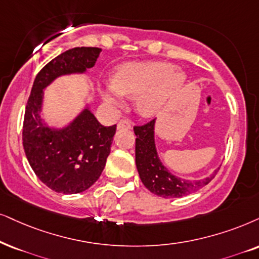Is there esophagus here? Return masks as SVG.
Wrapping results in <instances>:
<instances>
[{
	"label": "esophagus",
	"mask_w": 259,
	"mask_h": 259,
	"mask_svg": "<svg viewBox=\"0 0 259 259\" xmlns=\"http://www.w3.org/2000/svg\"><path fill=\"white\" fill-rule=\"evenodd\" d=\"M123 127L132 129V122L129 119H120L118 124H117V129H123Z\"/></svg>",
	"instance_id": "esophagus-1"
}]
</instances>
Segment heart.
Instances as JSON below:
<instances>
[{
    "label": "heart",
    "instance_id": "obj_1",
    "mask_svg": "<svg viewBox=\"0 0 259 259\" xmlns=\"http://www.w3.org/2000/svg\"><path fill=\"white\" fill-rule=\"evenodd\" d=\"M185 83V74L166 62H127L119 65L111 77V86L101 90V97L112 106L123 104L122 96L136 97L141 116H155L168 99Z\"/></svg>",
    "mask_w": 259,
    "mask_h": 259
}]
</instances>
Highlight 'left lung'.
Returning a JSON list of instances; mask_svg holds the SVG:
<instances>
[{
	"label": "left lung",
	"instance_id": "8db88e82",
	"mask_svg": "<svg viewBox=\"0 0 259 259\" xmlns=\"http://www.w3.org/2000/svg\"><path fill=\"white\" fill-rule=\"evenodd\" d=\"M154 125L155 119L134 126L136 135L135 156L136 167L143 185L154 195L163 198L183 197L202 186L207 185L217 176V169L211 176L199 181H185L168 172V169L160 161L154 142Z\"/></svg>",
	"mask_w": 259,
	"mask_h": 259
}]
</instances>
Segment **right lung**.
I'll return each instance as SVG.
<instances>
[{"mask_svg": "<svg viewBox=\"0 0 259 259\" xmlns=\"http://www.w3.org/2000/svg\"><path fill=\"white\" fill-rule=\"evenodd\" d=\"M99 48H74L49 62L35 76L25 110L22 145L35 176L60 194L82 192L105 167L116 125L104 126L84 109L69 125L51 129L40 117L44 88L61 75L84 73L94 67Z\"/></svg>", "mask_w": 259, "mask_h": 259, "instance_id": "right-lung-1", "label": "right lung"}]
</instances>
